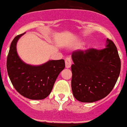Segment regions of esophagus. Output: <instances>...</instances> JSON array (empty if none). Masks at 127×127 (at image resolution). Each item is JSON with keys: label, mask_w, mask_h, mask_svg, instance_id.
<instances>
[{"label": "esophagus", "mask_w": 127, "mask_h": 127, "mask_svg": "<svg viewBox=\"0 0 127 127\" xmlns=\"http://www.w3.org/2000/svg\"><path fill=\"white\" fill-rule=\"evenodd\" d=\"M72 64V59L70 57H66L65 59V66L66 68H70Z\"/></svg>", "instance_id": "esophagus-1"}]
</instances>
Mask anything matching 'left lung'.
<instances>
[{
    "instance_id": "1",
    "label": "left lung",
    "mask_w": 127,
    "mask_h": 127,
    "mask_svg": "<svg viewBox=\"0 0 127 127\" xmlns=\"http://www.w3.org/2000/svg\"><path fill=\"white\" fill-rule=\"evenodd\" d=\"M71 65V87L74 98L93 102L104 98L115 87L121 71L117 48L110 39L102 50L74 51Z\"/></svg>"
}]
</instances>
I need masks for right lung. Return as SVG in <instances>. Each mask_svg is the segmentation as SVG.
I'll return each mask as SVG.
<instances>
[{"label":"right lung","instance_id":"obj_1","mask_svg":"<svg viewBox=\"0 0 127 127\" xmlns=\"http://www.w3.org/2000/svg\"><path fill=\"white\" fill-rule=\"evenodd\" d=\"M24 34L16 36L11 42L6 61L8 74L21 95L32 100H42L51 93L56 79L65 67L64 61L52 60L39 66L24 63L16 52L17 41Z\"/></svg>","mask_w":127,"mask_h":127}]
</instances>
